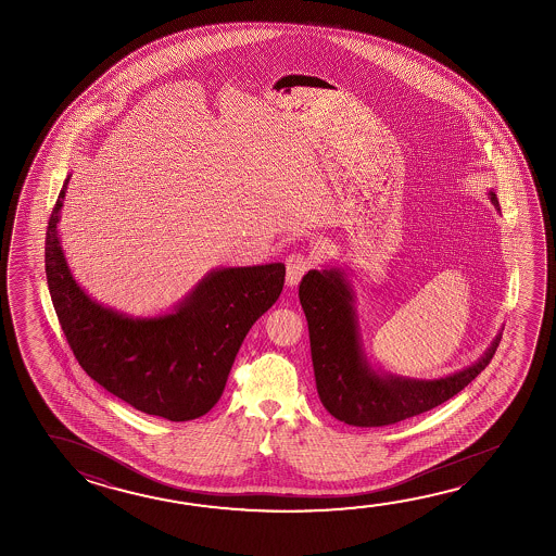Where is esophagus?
Instances as JSON below:
<instances>
[{"label": "esophagus", "mask_w": 556, "mask_h": 556, "mask_svg": "<svg viewBox=\"0 0 556 556\" xmlns=\"http://www.w3.org/2000/svg\"><path fill=\"white\" fill-rule=\"evenodd\" d=\"M311 267V255L302 254V252L289 254V257H287V285L296 287L301 282L302 275L306 274Z\"/></svg>", "instance_id": "1"}]
</instances>
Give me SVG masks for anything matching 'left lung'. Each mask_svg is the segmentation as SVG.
Segmentation results:
<instances>
[{
  "label": "left lung",
  "instance_id": "obj_1",
  "mask_svg": "<svg viewBox=\"0 0 556 556\" xmlns=\"http://www.w3.org/2000/svg\"><path fill=\"white\" fill-rule=\"evenodd\" d=\"M500 211L494 191L488 193ZM311 333L312 365L324 408L357 428L392 426L435 408L477 379L496 353V340L470 367L441 379L421 380L380 372L370 367L361 343L355 294L340 267L311 269L299 287Z\"/></svg>",
  "mask_w": 556,
  "mask_h": 556
}]
</instances>
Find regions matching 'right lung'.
<instances>
[{
    "label": "right lung",
    "mask_w": 556,
    "mask_h": 556,
    "mask_svg": "<svg viewBox=\"0 0 556 556\" xmlns=\"http://www.w3.org/2000/svg\"><path fill=\"white\" fill-rule=\"evenodd\" d=\"M68 181L50 215L45 264L50 299L81 369L144 414L201 418L223 396L245 333L279 299L285 264L213 269L174 311L132 318L93 301L70 271L56 228Z\"/></svg>",
    "instance_id": "obj_1"
}]
</instances>
